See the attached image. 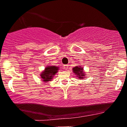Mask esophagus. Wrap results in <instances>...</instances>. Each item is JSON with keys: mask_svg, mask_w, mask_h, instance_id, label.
<instances>
[{"mask_svg": "<svg viewBox=\"0 0 127 127\" xmlns=\"http://www.w3.org/2000/svg\"><path fill=\"white\" fill-rule=\"evenodd\" d=\"M63 68L65 69V70H68V65H64V66H63Z\"/></svg>", "mask_w": 127, "mask_h": 127, "instance_id": "34e87169", "label": "esophagus"}]
</instances>
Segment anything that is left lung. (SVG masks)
<instances>
[{
    "label": "left lung",
    "mask_w": 127,
    "mask_h": 127,
    "mask_svg": "<svg viewBox=\"0 0 127 127\" xmlns=\"http://www.w3.org/2000/svg\"><path fill=\"white\" fill-rule=\"evenodd\" d=\"M72 71L77 77L79 79H84L85 75V72H84V68L81 66H76L72 68Z\"/></svg>",
    "instance_id": "obj_1"
}]
</instances>
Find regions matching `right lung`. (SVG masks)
I'll return each instance as SVG.
<instances>
[{"instance_id": "obj_1", "label": "right lung", "mask_w": 127, "mask_h": 127, "mask_svg": "<svg viewBox=\"0 0 127 127\" xmlns=\"http://www.w3.org/2000/svg\"><path fill=\"white\" fill-rule=\"evenodd\" d=\"M59 68V67L55 65L46 67L45 68V70L43 71V72L40 74V78H42V80L45 82L51 81L55 75L58 72Z\"/></svg>"}]
</instances>
